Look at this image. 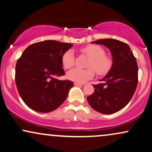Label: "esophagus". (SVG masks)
<instances>
[{
    "label": "esophagus",
    "instance_id": "1",
    "mask_svg": "<svg viewBox=\"0 0 152 152\" xmlns=\"http://www.w3.org/2000/svg\"><path fill=\"white\" fill-rule=\"evenodd\" d=\"M83 83H77V82H74V86H83Z\"/></svg>",
    "mask_w": 152,
    "mask_h": 152
}]
</instances>
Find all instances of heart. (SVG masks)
Wrapping results in <instances>:
<instances>
[{
	"label": "heart",
	"instance_id": "obj_1",
	"mask_svg": "<svg viewBox=\"0 0 152 152\" xmlns=\"http://www.w3.org/2000/svg\"><path fill=\"white\" fill-rule=\"evenodd\" d=\"M82 52L90 58L88 64V67L90 69H73L67 73L66 76L68 79L82 83L93 77L94 69L99 76L107 74L110 71L112 66V59L105 55L104 50L100 46L97 45H87L82 49ZM62 62L63 66L67 69L74 66L75 56L72 50H68L65 52L62 55Z\"/></svg>",
	"mask_w": 152,
	"mask_h": 152
}]
</instances>
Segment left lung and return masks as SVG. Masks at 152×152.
Masks as SVG:
<instances>
[{"label":"left lung","mask_w":152,"mask_h":152,"mask_svg":"<svg viewBox=\"0 0 152 152\" xmlns=\"http://www.w3.org/2000/svg\"><path fill=\"white\" fill-rule=\"evenodd\" d=\"M92 43L108 48L112 55V66L102 83L93 85L94 93L88 96L90 106L104 114H114L124 108L135 93L138 82V66L129 45L111 38Z\"/></svg>","instance_id":"left-lung-1"}]
</instances>
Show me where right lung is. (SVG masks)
Listing matches in <instances>:
<instances>
[{
    "instance_id": "obj_1",
    "label": "right lung",
    "mask_w": 152,
    "mask_h": 152,
    "mask_svg": "<svg viewBox=\"0 0 152 152\" xmlns=\"http://www.w3.org/2000/svg\"><path fill=\"white\" fill-rule=\"evenodd\" d=\"M72 43L44 41L28 46L15 67V83L21 98L32 110L50 112L66 99L74 86L72 80L55 77L64 76L62 57Z\"/></svg>"
}]
</instances>
